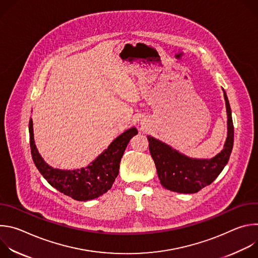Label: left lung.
<instances>
[{"label": "left lung", "mask_w": 258, "mask_h": 258, "mask_svg": "<svg viewBox=\"0 0 258 258\" xmlns=\"http://www.w3.org/2000/svg\"><path fill=\"white\" fill-rule=\"evenodd\" d=\"M223 91L228 115V134L223 150L214 157L191 158L162 141L147 136L160 183L165 189L183 194L197 193L210 185L227 165L234 145V125L229 99L224 89Z\"/></svg>", "instance_id": "obj_1"}]
</instances>
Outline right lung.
Listing matches in <instances>:
<instances>
[{"label":"right lung","mask_w":258,"mask_h":258,"mask_svg":"<svg viewBox=\"0 0 258 258\" xmlns=\"http://www.w3.org/2000/svg\"><path fill=\"white\" fill-rule=\"evenodd\" d=\"M138 134L135 126L126 130L86 167L67 170L49 165L39 153L33 137L32 119L29 120V140L34 165L50 185L78 201L98 198L111 189L118 175L119 163L130 140Z\"/></svg>","instance_id":"1"}]
</instances>
